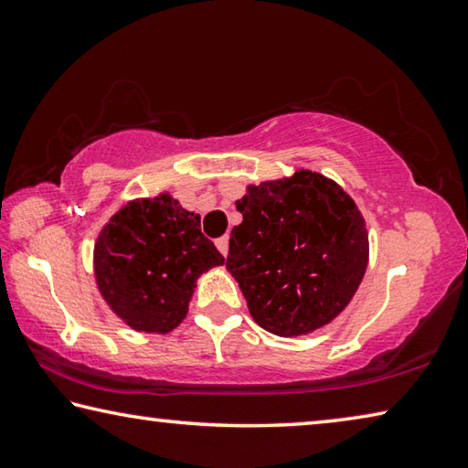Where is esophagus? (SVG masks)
<instances>
[{
	"label": "esophagus",
	"instance_id": "34e87169",
	"mask_svg": "<svg viewBox=\"0 0 468 468\" xmlns=\"http://www.w3.org/2000/svg\"><path fill=\"white\" fill-rule=\"evenodd\" d=\"M217 248H218L220 253H223V256H227V253H229V237H220V239H217Z\"/></svg>",
	"mask_w": 468,
	"mask_h": 468
}]
</instances>
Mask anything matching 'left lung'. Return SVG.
I'll list each match as a JSON object with an SVG mask.
<instances>
[{"instance_id":"obj_1","label":"left lung","mask_w":468,"mask_h":468,"mask_svg":"<svg viewBox=\"0 0 468 468\" xmlns=\"http://www.w3.org/2000/svg\"><path fill=\"white\" fill-rule=\"evenodd\" d=\"M227 271L251 318L279 336L326 326L357 292L369 260L366 220L336 181L315 171L248 186Z\"/></svg>"}]
</instances>
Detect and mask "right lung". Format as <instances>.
Returning <instances> with one entry per match:
<instances>
[{
  "label": "right lung",
  "instance_id": "add662e5",
  "mask_svg": "<svg viewBox=\"0 0 468 468\" xmlns=\"http://www.w3.org/2000/svg\"><path fill=\"white\" fill-rule=\"evenodd\" d=\"M225 264L200 231V215L169 194L132 200L94 243L102 299L132 330L167 335L187 315L197 276Z\"/></svg>",
  "mask_w": 468,
  "mask_h": 468
}]
</instances>
